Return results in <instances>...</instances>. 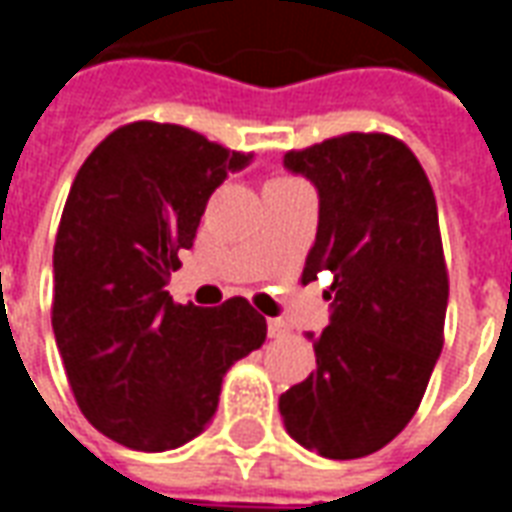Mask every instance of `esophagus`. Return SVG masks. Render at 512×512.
<instances>
[{
  "instance_id": "esophagus-1",
  "label": "esophagus",
  "mask_w": 512,
  "mask_h": 512,
  "mask_svg": "<svg viewBox=\"0 0 512 512\" xmlns=\"http://www.w3.org/2000/svg\"><path fill=\"white\" fill-rule=\"evenodd\" d=\"M290 334V326L282 318H268V337L274 340H285Z\"/></svg>"
}]
</instances>
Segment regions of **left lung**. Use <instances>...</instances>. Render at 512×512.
Masks as SVG:
<instances>
[{
  "label": "left lung",
  "mask_w": 512,
  "mask_h": 512,
  "mask_svg": "<svg viewBox=\"0 0 512 512\" xmlns=\"http://www.w3.org/2000/svg\"><path fill=\"white\" fill-rule=\"evenodd\" d=\"M315 183L318 235L304 282L332 274L315 373L279 397L301 447L334 461L378 452L406 428L444 345L450 279L439 211L417 156L389 134H343L285 153Z\"/></svg>",
  "instance_id": "left-lung-1"
}]
</instances>
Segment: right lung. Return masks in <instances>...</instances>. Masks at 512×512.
<instances>
[{"instance_id": "1", "label": "right lung", "mask_w": 512, "mask_h": 512, "mask_svg": "<svg viewBox=\"0 0 512 512\" xmlns=\"http://www.w3.org/2000/svg\"><path fill=\"white\" fill-rule=\"evenodd\" d=\"M252 153L172 123H128L76 172L54 241L51 326L73 397L123 447L175 450L200 436L230 367L266 343L241 296L175 304L164 285L208 197Z\"/></svg>"}]
</instances>
